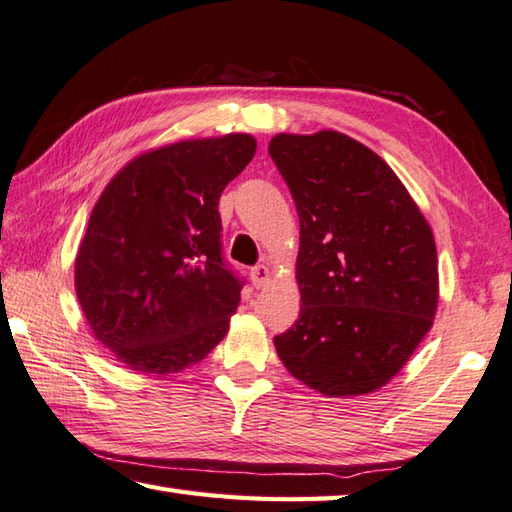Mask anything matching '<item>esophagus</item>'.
<instances>
[{
	"instance_id": "esophagus-1",
	"label": "esophagus",
	"mask_w": 512,
	"mask_h": 512,
	"mask_svg": "<svg viewBox=\"0 0 512 512\" xmlns=\"http://www.w3.org/2000/svg\"><path fill=\"white\" fill-rule=\"evenodd\" d=\"M271 280V271H268L266 264H257L250 268V282H253L255 288H262Z\"/></svg>"
}]
</instances>
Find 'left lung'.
Segmentation results:
<instances>
[{
	"label": "left lung",
	"mask_w": 512,
	"mask_h": 512,
	"mask_svg": "<svg viewBox=\"0 0 512 512\" xmlns=\"http://www.w3.org/2000/svg\"><path fill=\"white\" fill-rule=\"evenodd\" d=\"M268 154L300 217L302 309L277 356L324 396L376 392L432 329V228L392 167L345 134H277Z\"/></svg>",
	"instance_id": "8db88e82"
}]
</instances>
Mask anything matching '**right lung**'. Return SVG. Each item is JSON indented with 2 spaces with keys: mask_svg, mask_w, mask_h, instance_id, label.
<instances>
[{
  "mask_svg": "<svg viewBox=\"0 0 512 512\" xmlns=\"http://www.w3.org/2000/svg\"><path fill=\"white\" fill-rule=\"evenodd\" d=\"M255 150L250 134L165 145L100 194L76 293L94 336L129 369L176 374L224 340L244 280L221 250L219 197Z\"/></svg>",
  "mask_w": 512,
  "mask_h": 512,
  "instance_id": "obj_1",
  "label": "right lung"
}]
</instances>
